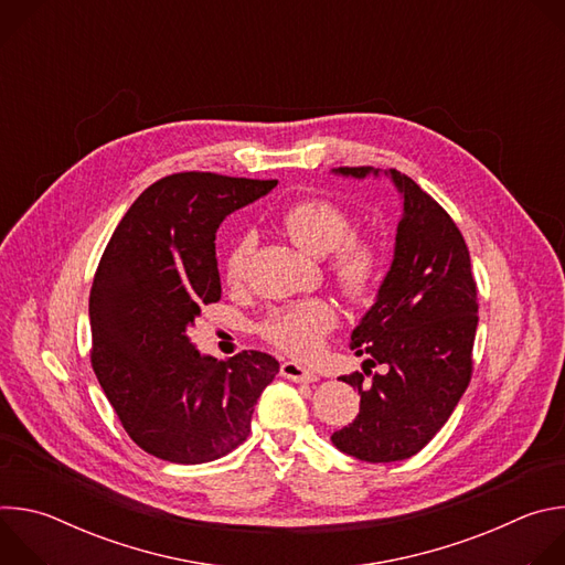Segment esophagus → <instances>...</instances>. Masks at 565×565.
Instances as JSON below:
<instances>
[{
    "label": "esophagus",
    "mask_w": 565,
    "mask_h": 565,
    "mask_svg": "<svg viewBox=\"0 0 565 565\" xmlns=\"http://www.w3.org/2000/svg\"><path fill=\"white\" fill-rule=\"evenodd\" d=\"M281 375L286 380H292V382H315L317 380V373L297 364V362H284L281 364Z\"/></svg>",
    "instance_id": "obj_1"
}]
</instances>
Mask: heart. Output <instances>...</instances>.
Instances as JSON below:
<instances>
[{
    "label": "heart",
    "mask_w": 565,
    "mask_h": 565,
    "mask_svg": "<svg viewBox=\"0 0 565 565\" xmlns=\"http://www.w3.org/2000/svg\"><path fill=\"white\" fill-rule=\"evenodd\" d=\"M281 227L295 244L312 255L331 253V275L349 299H366L380 284L384 268L382 241L358 234L351 214L324 196H303L281 212ZM253 236H238L223 259V279L236 286L246 279ZM338 327V312L327 299H301L273 308L262 321V335L292 358H312Z\"/></svg>",
    "instance_id": "b5f03b06"
}]
</instances>
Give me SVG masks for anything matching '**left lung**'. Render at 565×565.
<instances>
[{"instance_id": "8db88e82", "label": "left lung", "mask_w": 565, "mask_h": 565, "mask_svg": "<svg viewBox=\"0 0 565 565\" xmlns=\"http://www.w3.org/2000/svg\"><path fill=\"white\" fill-rule=\"evenodd\" d=\"M338 172L377 174L373 168ZM391 179L405 199L395 257L351 335V351L369 355L364 373L342 375L360 393V414L331 436L340 451L366 462L412 458L443 429L471 380L478 327L476 281L458 225L407 174L391 170ZM377 363L386 374L370 373Z\"/></svg>"}]
</instances>
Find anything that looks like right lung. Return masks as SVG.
Listing matches in <instances>:
<instances>
[{"label":"right lung","mask_w":565,"mask_h":565,"mask_svg":"<svg viewBox=\"0 0 565 565\" xmlns=\"http://www.w3.org/2000/svg\"><path fill=\"white\" fill-rule=\"evenodd\" d=\"M277 181L179 172L151 183L100 257L92 295V366L129 438L147 454L199 465L236 449L279 373L262 351L201 355L190 327L221 299V221Z\"/></svg>","instance_id":"1"}]
</instances>
